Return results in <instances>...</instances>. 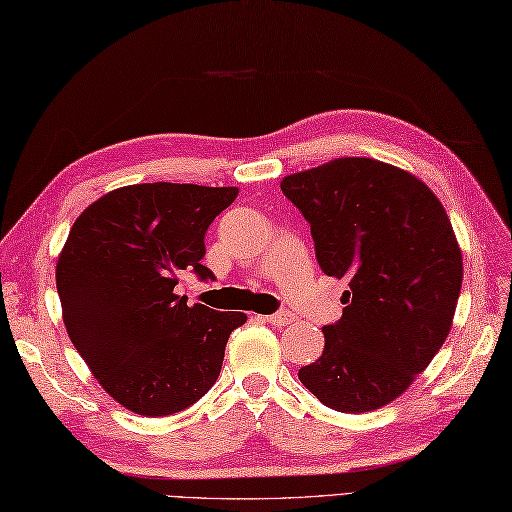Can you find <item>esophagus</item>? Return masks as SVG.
<instances>
[{"mask_svg":"<svg viewBox=\"0 0 512 512\" xmlns=\"http://www.w3.org/2000/svg\"><path fill=\"white\" fill-rule=\"evenodd\" d=\"M266 321L277 325V328H281V325H288V323L295 321V317H292L288 310H281V312H275V314H268Z\"/></svg>","mask_w":512,"mask_h":512,"instance_id":"esophagus-1","label":"esophagus"}]
</instances>
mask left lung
<instances>
[{
	"label": "left lung",
	"mask_w": 512,
	"mask_h": 512,
	"mask_svg": "<svg viewBox=\"0 0 512 512\" xmlns=\"http://www.w3.org/2000/svg\"><path fill=\"white\" fill-rule=\"evenodd\" d=\"M281 191L310 224L323 273L350 281L343 317L299 380L334 411L385 407L449 336L462 288L449 215L422 180L372 158L292 173Z\"/></svg>",
	"instance_id": "1"
}]
</instances>
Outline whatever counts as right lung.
<instances>
[{
    "label": "right lung",
    "mask_w": 512,
    "mask_h": 512,
    "mask_svg": "<svg viewBox=\"0 0 512 512\" xmlns=\"http://www.w3.org/2000/svg\"><path fill=\"white\" fill-rule=\"evenodd\" d=\"M237 187L129 184L90 204L57 262L65 330L94 378L138 416H171L220 376L228 336L244 312H217L176 295L178 275L215 279L206 228Z\"/></svg>",
    "instance_id": "right-lung-1"
}]
</instances>
